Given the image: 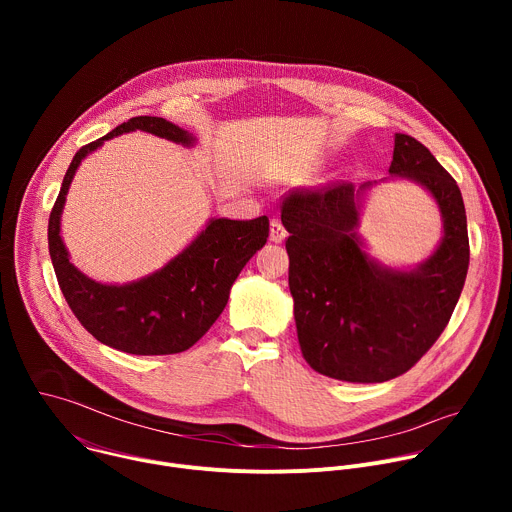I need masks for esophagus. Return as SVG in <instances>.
<instances>
[{
  "mask_svg": "<svg viewBox=\"0 0 512 512\" xmlns=\"http://www.w3.org/2000/svg\"><path fill=\"white\" fill-rule=\"evenodd\" d=\"M285 235H287L285 227L277 221V218H273V221H271V233H269L271 241H273V243H281V241L285 239Z\"/></svg>",
  "mask_w": 512,
  "mask_h": 512,
  "instance_id": "1",
  "label": "esophagus"
}]
</instances>
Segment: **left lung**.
<instances>
[{
    "label": "left lung",
    "instance_id": "left-lung-1",
    "mask_svg": "<svg viewBox=\"0 0 512 512\" xmlns=\"http://www.w3.org/2000/svg\"><path fill=\"white\" fill-rule=\"evenodd\" d=\"M389 174L425 186L444 216L440 247L413 271L379 267L360 249L350 182L294 188L281 202L300 348L330 379L383 383L407 373L448 326L466 281L470 243L456 180L405 133L395 135Z\"/></svg>",
    "mask_w": 512,
    "mask_h": 512
}]
</instances>
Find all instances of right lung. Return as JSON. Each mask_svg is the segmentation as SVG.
I'll return each mask as SVG.
<instances>
[{
	"label": "right lung",
	"instance_id": "right-lung-1",
	"mask_svg": "<svg viewBox=\"0 0 512 512\" xmlns=\"http://www.w3.org/2000/svg\"><path fill=\"white\" fill-rule=\"evenodd\" d=\"M148 131L190 145L188 131L162 117H131L91 141L72 158L48 218V249L62 296L72 314L99 342L129 354H176L194 346L223 314L229 291L247 261L267 243L269 218H212L206 229L164 269L127 285H103L68 261L60 239V212L81 160L105 139Z\"/></svg>",
	"mask_w": 512,
	"mask_h": 512
}]
</instances>
